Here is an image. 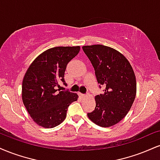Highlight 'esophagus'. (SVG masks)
<instances>
[{"label": "esophagus", "instance_id": "1", "mask_svg": "<svg viewBox=\"0 0 160 160\" xmlns=\"http://www.w3.org/2000/svg\"><path fill=\"white\" fill-rule=\"evenodd\" d=\"M79 95H80V97L81 98H84L86 96V95H84V94H82V93H79Z\"/></svg>", "mask_w": 160, "mask_h": 160}]
</instances>
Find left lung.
<instances>
[{
  "instance_id": "8db88e82",
  "label": "left lung",
  "mask_w": 160,
  "mask_h": 160,
  "mask_svg": "<svg viewBox=\"0 0 160 160\" xmlns=\"http://www.w3.org/2000/svg\"><path fill=\"white\" fill-rule=\"evenodd\" d=\"M82 50L95 68L99 87L104 88L95 96V108L88 117L98 126H113L126 116L135 100V74L124 56L112 48L94 45Z\"/></svg>"
}]
</instances>
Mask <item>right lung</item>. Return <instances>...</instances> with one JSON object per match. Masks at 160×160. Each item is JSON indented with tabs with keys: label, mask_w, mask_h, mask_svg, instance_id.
<instances>
[{
	"label": "right lung",
	"mask_w": 160,
	"mask_h": 160,
	"mask_svg": "<svg viewBox=\"0 0 160 160\" xmlns=\"http://www.w3.org/2000/svg\"><path fill=\"white\" fill-rule=\"evenodd\" d=\"M80 46L55 47L41 53L30 65L22 82V101L32 120L39 126L52 128L66 118L76 93L61 91L59 82L66 86L67 65L78 54Z\"/></svg>",
	"instance_id": "1"
}]
</instances>
